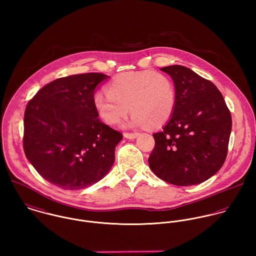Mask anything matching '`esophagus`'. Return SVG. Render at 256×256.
<instances>
[{
	"instance_id": "1",
	"label": "esophagus",
	"mask_w": 256,
	"mask_h": 256,
	"mask_svg": "<svg viewBox=\"0 0 256 256\" xmlns=\"http://www.w3.org/2000/svg\"><path fill=\"white\" fill-rule=\"evenodd\" d=\"M139 133H124V137L127 139H135L138 137Z\"/></svg>"
}]
</instances>
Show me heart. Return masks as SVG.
Segmentation results:
<instances>
[{
	"label": "heart",
	"instance_id": "heart-1",
	"mask_svg": "<svg viewBox=\"0 0 256 256\" xmlns=\"http://www.w3.org/2000/svg\"><path fill=\"white\" fill-rule=\"evenodd\" d=\"M108 92H96L94 106L108 125L120 123L131 110L127 127L158 128L172 118L176 106L174 80L152 70L119 74L108 84Z\"/></svg>",
	"mask_w": 256,
	"mask_h": 256
}]
</instances>
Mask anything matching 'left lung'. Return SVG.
<instances>
[{
    "instance_id": "obj_1",
    "label": "left lung",
    "mask_w": 256,
    "mask_h": 256,
    "mask_svg": "<svg viewBox=\"0 0 256 256\" xmlns=\"http://www.w3.org/2000/svg\"><path fill=\"white\" fill-rule=\"evenodd\" d=\"M176 90L172 118L152 134V172L178 186L204 182L222 166L232 131V116L217 86L189 68L164 67Z\"/></svg>"
}]
</instances>
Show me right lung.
Listing matches in <instances>:
<instances>
[{
    "label": "right lung",
    "mask_w": 256,
    "mask_h": 256,
    "mask_svg": "<svg viewBox=\"0 0 256 256\" xmlns=\"http://www.w3.org/2000/svg\"><path fill=\"white\" fill-rule=\"evenodd\" d=\"M110 76L73 74L44 86L24 112V154L37 172L62 189L78 190L102 180L115 160L120 132L98 118L94 96Z\"/></svg>",
    "instance_id": "right-lung-1"
}]
</instances>
